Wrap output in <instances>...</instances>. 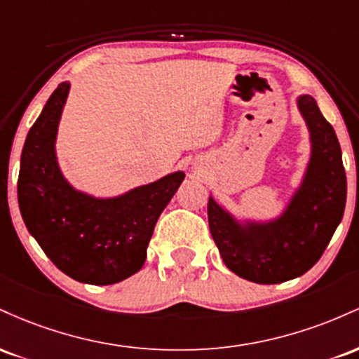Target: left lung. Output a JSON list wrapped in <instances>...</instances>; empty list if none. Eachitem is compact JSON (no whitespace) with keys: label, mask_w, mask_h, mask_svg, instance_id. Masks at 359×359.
Wrapping results in <instances>:
<instances>
[{"label":"left lung","mask_w":359,"mask_h":359,"mask_svg":"<svg viewBox=\"0 0 359 359\" xmlns=\"http://www.w3.org/2000/svg\"><path fill=\"white\" fill-rule=\"evenodd\" d=\"M311 156L302 180L278 216L236 217L209 196L208 219L222 262L255 283H282L306 273L323 257L346 205V174L334 128L309 94L297 96Z\"/></svg>","instance_id":"8db88e82"}]
</instances>
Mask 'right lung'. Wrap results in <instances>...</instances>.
Returning <instances> with one entry per match:
<instances>
[{
    "mask_svg": "<svg viewBox=\"0 0 359 359\" xmlns=\"http://www.w3.org/2000/svg\"><path fill=\"white\" fill-rule=\"evenodd\" d=\"M71 82L53 90L25 140L20 212L53 265L90 285L118 283L142 269L156 219L185 179L182 170L111 197L76 189L62 174L57 133Z\"/></svg>",
    "mask_w": 359,
    "mask_h": 359,
    "instance_id": "add662e5",
    "label": "right lung"
}]
</instances>
